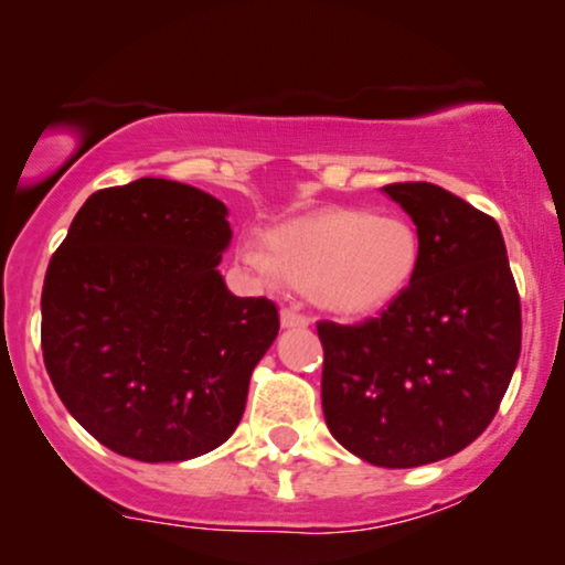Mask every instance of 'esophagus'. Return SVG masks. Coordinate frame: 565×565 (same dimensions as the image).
<instances>
[{
    "mask_svg": "<svg viewBox=\"0 0 565 565\" xmlns=\"http://www.w3.org/2000/svg\"><path fill=\"white\" fill-rule=\"evenodd\" d=\"M280 323H282V329H306L311 321H308V316L298 313L296 308H282Z\"/></svg>",
    "mask_w": 565,
    "mask_h": 565,
    "instance_id": "34e87169",
    "label": "esophagus"
}]
</instances>
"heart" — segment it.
<instances>
[{"label": "heart", "instance_id": "heart-1", "mask_svg": "<svg viewBox=\"0 0 565 565\" xmlns=\"http://www.w3.org/2000/svg\"><path fill=\"white\" fill-rule=\"evenodd\" d=\"M238 259L306 290L321 311L362 319L408 290L422 265V236L404 215L323 207L267 231L265 249L242 246Z\"/></svg>", "mask_w": 565, "mask_h": 565}]
</instances>
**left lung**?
<instances>
[{"label": "left lung", "mask_w": 565, "mask_h": 565, "mask_svg": "<svg viewBox=\"0 0 565 565\" xmlns=\"http://www.w3.org/2000/svg\"><path fill=\"white\" fill-rule=\"evenodd\" d=\"M422 236L414 282L377 319L319 321L321 404L334 439L381 468H416L489 427L522 347L499 223L431 182L385 184Z\"/></svg>", "instance_id": "1"}]
</instances>
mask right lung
Segmentation results:
<instances>
[{
  "label": "right lung",
  "mask_w": 565,
  "mask_h": 565,
  "mask_svg": "<svg viewBox=\"0 0 565 565\" xmlns=\"http://www.w3.org/2000/svg\"><path fill=\"white\" fill-rule=\"evenodd\" d=\"M226 215L203 190L141 177L89 195L51 257L45 370L68 414L113 452L190 460L242 422L280 316L223 282Z\"/></svg>",
  "instance_id": "1"
}]
</instances>
